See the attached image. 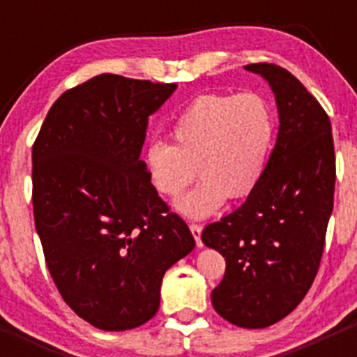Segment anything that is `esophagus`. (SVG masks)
Instances as JSON below:
<instances>
[{
    "label": "esophagus",
    "instance_id": "34e87169",
    "mask_svg": "<svg viewBox=\"0 0 357 357\" xmlns=\"http://www.w3.org/2000/svg\"><path fill=\"white\" fill-rule=\"evenodd\" d=\"M189 229H191V232H193L195 236V241H197L198 247H202L204 243H202V225H198V223H189Z\"/></svg>",
    "mask_w": 357,
    "mask_h": 357
}]
</instances>
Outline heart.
I'll return each instance as SVG.
<instances>
[{
  "mask_svg": "<svg viewBox=\"0 0 357 357\" xmlns=\"http://www.w3.org/2000/svg\"><path fill=\"white\" fill-rule=\"evenodd\" d=\"M169 141H151L144 166L166 198L181 197L195 175L197 188L178 204L188 216H209L227 198H245L263 181L275 141V114L255 91L195 98L169 128Z\"/></svg>",
  "mask_w": 357,
  "mask_h": 357,
  "instance_id": "heart-1",
  "label": "heart"
}]
</instances>
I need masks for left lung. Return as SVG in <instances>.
I'll use <instances>...</instances> for the list:
<instances>
[{
  "instance_id": "obj_1",
  "label": "left lung",
  "mask_w": 357,
  "mask_h": 357,
  "mask_svg": "<svg viewBox=\"0 0 357 357\" xmlns=\"http://www.w3.org/2000/svg\"><path fill=\"white\" fill-rule=\"evenodd\" d=\"M270 84L279 134L263 181L236 211L209 223L202 241L225 257L213 289L216 313L245 329L288 317L320 268L334 204L336 157L329 116L291 73L248 64Z\"/></svg>"
}]
</instances>
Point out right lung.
I'll return each instance as SVG.
<instances>
[{"label": "right lung", "instance_id": "right-lung-1", "mask_svg": "<svg viewBox=\"0 0 357 357\" xmlns=\"http://www.w3.org/2000/svg\"><path fill=\"white\" fill-rule=\"evenodd\" d=\"M175 89L98 75L53 103L31 148L46 266L66 304L102 331L146 324L166 270L195 248L139 159L148 118Z\"/></svg>", "mask_w": 357, "mask_h": 357}]
</instances>
